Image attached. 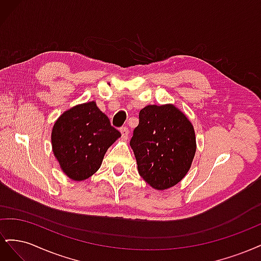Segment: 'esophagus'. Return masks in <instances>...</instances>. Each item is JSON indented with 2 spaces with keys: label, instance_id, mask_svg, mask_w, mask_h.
<instances>
[{
  "label": "esophagus",
  "instance_id": "1",
  "mask_svg": "<svg viewBox=\"0 0 261 261\" xmlns=\"http://www.w3.org/2000/svg\"><path fill=\"white\" fill-rule=\"evenodd\" d=\"M121 135H122V139L123 140H126L128 138V135H129V130L127 127H122L121 128Z\"/></svg>",
  "mask_w": 261,
  "mask_h": 261
}]
</instances>
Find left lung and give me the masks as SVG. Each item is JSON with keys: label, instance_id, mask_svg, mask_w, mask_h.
<instances>
[{"label": "left lung", "instance_id": "1", "mask_svg": "<svg viewBox=\"0 0 261 261\" xmlns=\"http://www.w3.org/2000/svg\"><path fill=\"white\" fill-rule=\"evenodd\" d=\"M139 175L156 191L185 177L196 153L194 126L174 105L145 107L129 143Z\"/></svg>", "mask_w": 261, "mask_h": 261}]
</instances>
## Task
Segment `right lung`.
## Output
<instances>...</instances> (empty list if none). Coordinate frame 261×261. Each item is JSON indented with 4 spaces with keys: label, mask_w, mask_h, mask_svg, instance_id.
Listing matches in <instances>:
<instances>
[{
    "label": "right lung",
    "mask_w": 261,
    "mask_h": 261,
    "mask_svg": "<svg viewBox=\"0 0 261 261\" xmlns=\"http://www.w3.org/2000/svg\"><path fill=\"white\" fill-rule=\"evenodd\" d=\"M120 137L96 101H90L66 110L54 122L52 151L62 172L82 181L100 169L107 150Z\"/></svg>",
    "instance_id": "right-lung-1"
}]
</instances>
